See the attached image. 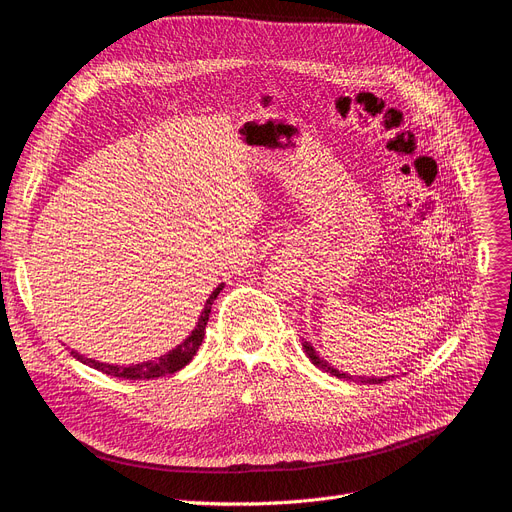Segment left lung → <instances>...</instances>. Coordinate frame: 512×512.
I'll return each mask as SVG.
<instances>
[{"label":"left lung","instance_id":"obj_1","mask_svg":"<svg viewBox=\"0 0 512 512\" xmlns=\"http://www.w3.org/2000/svg\"><path fill=\"white\" fill-rule=\"evenodd\" d=\"M302 346H304V353H306V357L311 359V363L313 365H317L319 370H323V372H330L332 376H338V378H346V380H359V382H365V384H380V382H386V378L388 376H384V378H355V376H349V374H344V372H338L334 365H330L327 361H323L319 355H317V351L313 349L311 346V342H302Z\"/></svg>","mask_w":512,"mask_h":512}]
</instances>
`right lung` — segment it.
I'll return each instance as SVG.
<instances>
[{
  "label": "right lung",
  "mask_w": 512,
  "mask_h": 512,
  "mask_svg": "<svg viewBox=\"0 0 512 512\" xmlns=\"http://www.w3.org/2000/svg\"><path fill=\"white\" fill-rule=\"evenodd\" d=\"M222 285H218V288L210 294V298L206 300V306H203V311L199 315V321L195 325V330L191 332L189 338L182 340L176 349H172L170 353L161 355L159 359L155 361H142V363H136V365H111V363H100V361H94V359H88L84 355H79L77 351H71V355L86 363L90 367H94V370L107 374V376H115V378H126V380H153V378H159V376H168V374H174L178 370H182L197 353V349L203 342V336H206V325H208V319H210V311H212V304L216 300V296L220 294Z\"/></svg>",
  "instance_id": "add662e5"
}]
</instances>
